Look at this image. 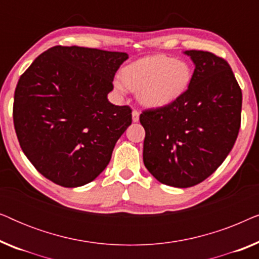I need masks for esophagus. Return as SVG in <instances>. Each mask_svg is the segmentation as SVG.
Returning <instances> with one entry per match:
<instances>
[{
  "mask_svg": "<svg viewBox=\"0 0 259 259\" xmlns=\"http://www.w3.org/2000/svg\"><path fill=\"white\" fill-rule=\"evenodd\" d=\"M139 112L137 111V109H134V111L132 112V120H133V122H138L139 121Z\"/></svg>",
  "mask_w": 259,
  "mask_h": 259,
  "instance_id": "esophagus-1",
  "label": "esophagus"
}]
</instances>
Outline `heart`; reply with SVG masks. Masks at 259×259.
Instances as JSON below:
<instances>
[{
    "instance_id": "b5f03b06",
    "label": "heart",
    "mask_w": 259,
    "mask_h": 259,
    "mask_svg": "<svg viewBox=\"0 0 259 259\" xmlns=\"http://www.w3.org/2000/svg\"><path fill=\"white\" fill-rule=\"evenodd\" d=\"M122 81H115L119 92L137 91L138 99L147 107H164L185 93L191 82L190 66L166 55H151L122 69Z\"/></svg>"
}]
</instances>
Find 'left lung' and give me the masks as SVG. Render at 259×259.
<instances>
[{
  "label": "left lung",
  "mask_w": 259,
  "mask_h": 259,
  "mask_svg": "<svg viewBox=\"0 0 259 259\" xmlns=\"http://www.w3.org/2000/svg\"><path fill=\"white\" fill-rule=\"evenodd\" d=\"M196 66L185 93L164 107L146 109L144 164L168 186L191 187L223 164L240 128L242 90L223 58L186 51Z\"/></svg>",
  "instance_id": "left-lung-1"
}]
</instances>
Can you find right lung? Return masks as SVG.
Returning <instances> with one entry per match:
<instances>
[{
    "label": "right lung",
    "instance_id": "right-lung-1",
    "mask_svg": "<svg viewBox=\"0 0 259 259\" xmlns=\"http://www.w3.org/2000/svg\"><path fill=\"white\" fill-rule=\"evenodd\" d=\"M126 53L55 46L21 75L14 127L23 153L46 178L63 187L94 180L132 123L130 106L107 99Z\"/></svg>",
    "mask_w": 259,
    "mask_h": 259
}]
</instances>
